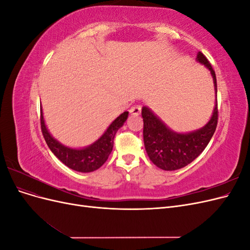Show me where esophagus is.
<instances>
[{"mask_svg":"<svg viewBox=\"0 0 250 250\" xmlns=\"http://www.w3.org/2000/svg\"><path fill=\"white\" fill-rule=\"evenodd\" d=\"M141 110H142V107H141V105H134V106H132L131 108H130V113L132 116H139L140 113H141Z\"/></svg>","mask_w":250,"mask_h":250,"instance_id":"obj_1","label":"esophagus"}]
</instances>
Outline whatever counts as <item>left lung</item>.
<instances>
[{"mask_svg":"<svg viewBox=\"0 0 250 250\" xmlns=\"http://www.w3.org/2000/svg\"><path fill=\"white\" fill-rule=\"evenodd\" d=\"M196 59L209 70L214 80L215 92H217L216 74L208 60L201 52H198ZM217 106L216 99L213 116L210 117L208 124L198 130L188 133L173 131L150 108L144 106L142 108L144 121L143 135L146 152L150 161L156 167L166 171L178 170L192 163L206 149L214 135L218 123Z\"/></svg>","mask_w":250,"mask_h":250,"instance_id":"left-lung-1","label":"left lung"}]
</instances>
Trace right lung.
<instances>
[{
    "label": "right lung",
    "instance_id": "1",
    "mask_svg": "<svg viewBox=\"0 0 250 250\" xmlns=\"http://www.w3.org/2000/svg\"><path fill=\"white\" fill-rule=\"evenodd\" d=\"M127 118L128 111L121 113L99 139L92 145L81 149L66 147L52 137L44 124L42 109H41V127L47 145L60 162L72 170L88 173L99 169L107 161L113 147L115 135L119 128L123 126Z\"/></svg>",
    "mask_w": 250,
    "mask_h": 250
}]
</instances>
